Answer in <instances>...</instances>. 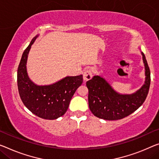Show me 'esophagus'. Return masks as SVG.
<instances>
[{
    "instance_id": "1",
    "label": "esophagus",
    "mask_w": 159,
    "mask_h": 159,
    "mask_svg": "<svg viewBox=\"0 0 159 159\" xmlns=\"http://www.w3.org/2000/svg\"><path fill=\"white\" fill-rule=\"evenodd\" d=\"M92 77V72L90 70H87L84 72V74H83V79L85 82L88 81V80H90Z\"/></svg>"
}]
</instances>
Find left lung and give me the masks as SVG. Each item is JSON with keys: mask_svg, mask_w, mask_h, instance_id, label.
<instances>
[{"mask_svg": "<svg viewBox=\"0 0 159 159\" xmlns=\"http://www.w3.org/2000/svg\"><path fill=\"white\" fill-rule=\"evenodd\" d=\"M142 55L146 70L145 84L136 93L119 94L99 76H94L87 82L89 109L95 116L105 120H118L130 115L143 104L149 90L151 73L143 52Z\"/></svg>", "mask_w": 159, "mask_h": 159, "instance_id": "left-lung-1", "label": "left lung"}]
</instances>
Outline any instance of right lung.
Here are the masks:
<instances>
[{"label": "right lung", "instance_id": "1", "mask_svg": "<svg viewBox=\"0 0 159 159\" xmlns=\"http://www.w3.org/2000/svg\"><path fill=\"white\" fill-rule=\"evenodd\" d=\"M35 37L22 55L18 68V92L24 105L40 118L53 120L67 111L75 92L83 82L82 75L67 77L48 86H38L30 81L27 74L26 62Z\"/></svg>", "mask_w": 159, "mask_h": 159}]
</instances>
